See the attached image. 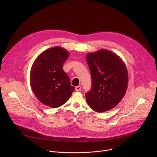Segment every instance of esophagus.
<instances>
[{
  "label": "esophagus",
  "instance_id": "esophagus-1",
  "mask_svg": "<svg viewBox=\"0 0 157 157\" xmlns=\"http://www.w3.org/2000/svg\"><path fill=\"white\" fill-rule=\"evenodd\" d=\"M81 87L80 86H76V88H75L76 91H79L81 90Z\"/></svg>",
  "mask_w": 157,
  "mask_h": 157
}]
</instances>
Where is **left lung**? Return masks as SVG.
Returning a JSON list of instances; mask_svg holds the SVG:
<instances>
[{"mask_svg":"<svg viewBox=\"0 0 157 157\" xmlns=\"http://www.w3.org/2000/svg\"><path fill=\"white\" fill-rule=\"evenodd\" d=\"M92 78V87L86 94V101L93 110L104 113L121 101L128 86L125 63L115 53L101 49L86 57Z\"/></svg>","mask_w":157,"mask_h":157,"instance_id":"left-lung-1","label":"left lung"}]
</instances>
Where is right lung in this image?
<instances>
[{"instance_id":"add662e5","label":"right lung","mask_w":157,"mask_h":157,"mask_svg":"<svg viewBox=\"0 0 157 157\" xmlns=\"http://www.w3.org/2000/svg\"><path fill=\"white\" fill-rule=\"evenodd\" d=\"M69 56L66 50L55 47L43 52L34 61L30 74V86L36 98L44 105L60 107L74 91L75 87L63 70Z\"/></svg>"}]
</instances>
